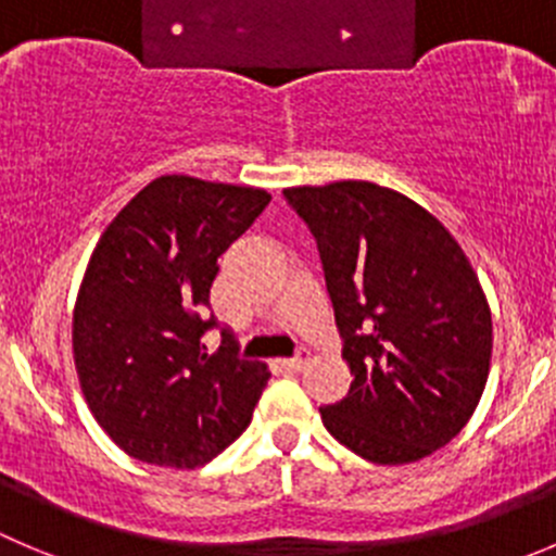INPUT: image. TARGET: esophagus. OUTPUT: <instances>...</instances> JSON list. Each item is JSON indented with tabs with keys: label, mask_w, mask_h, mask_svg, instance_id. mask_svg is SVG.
<instances>
[{
	"label": "esophagus",
	"mask_w": 556,
	"mask_h": 556,
	"mask_svg": "<svg viewBox=\"0 0 556 556\" xmlns=\"http://www.w3.org/2000/svg\"><path fill=\"white\" fill-rule=\"evenodd\" d=\"M308 361H311L308 349H298V354H294V357H287V361H283V366H287L289 371H300V368H305V363Z\"/></svg>",
	"instance_id": "obj_1"
}]
</instances>
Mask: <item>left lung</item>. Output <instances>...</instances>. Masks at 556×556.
<instances>
[{"label":"left lung","mask_w":556,"mask_h":556,"mask_svg":"<svg viewBox=\"0 0 556 556\" xmlns=\"http://www.w3.org/2000/svg\"><path fill=\"white\" fill-rule=\"evenodd\" d=\"M283 195L316 237L352 371L321 422L366 462L431 456L467 426L489 379L491 308L467 253L382 185L343 179Z\"/></svg>","instance_id":"1"}]
</instances>
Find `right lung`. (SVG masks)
<instances>
[{
  "instance_id": "right-lung-1",
  "label": "right lung",
  "mask_w": 556,
  "mask_h": 556,
  "mask_svg": "<svg viewBox=\"0 0 556 556\" xmlns=\"http://www.w3.org/2000/svg\"><path fill=\"white\" fill-rule=\"evenodd\" d=\"M269 193L166 174L105 226L73 308V361L94 420L128 456L195 469L248 428L264 363L202 336L218 256L262 215Z\"/></svg>"
}]
</instances>
